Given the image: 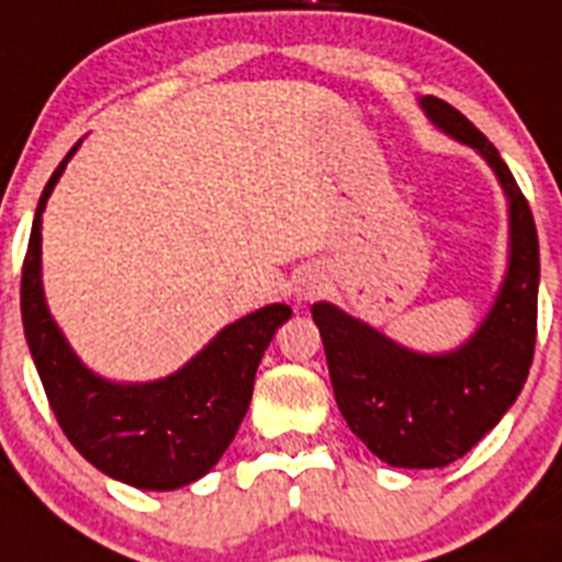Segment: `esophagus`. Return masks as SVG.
<instances>
[{"instance_id": "obj_1", "label": "esophagus", "mask_w": 562, "mask_h": 562, "mask_svg": "<svg viewBox=\"0 0 562 562\" xmlns=\"http://www.w3.org/2000/svg\"><path fill=\"white\" fill-rule=\"evenodd\" d=\"M317 290H321V281H315V278L301 281V284L295 286V301H310V297L317 295Z\"/></svg>"}]
</instances>
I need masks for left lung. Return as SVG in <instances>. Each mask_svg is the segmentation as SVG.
I'll return each instance as SVG.
<instances>
[{
	"label": "left lung",
	"mask_w": 562,
	"mask_h": 562,
	"mask_svg": "<svg viewBox=\"0 0 562 562\" xmlns=\"http://www.w3.org/2000/svg\"><path fill=\"white\" fill-rule=\"evenodd\" d=\"M439 132L484 157L509 202V261L493 306L459 349L425 355L317 301L337 408L351 434L380 461L408 470L448 467L473 450L513 408L524 389L538 335L540 252L532 211L498 148L459 109L419 101Z\"/></svg>",
	"instance_id": "left-lung-1"
}]
</instances>
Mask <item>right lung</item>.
Instances as JSON below:
<instances>
[{"label": "right lung", "instance_id": "add662e5", "mask_svg": "<svg viewBox=\"0 0 562 562\" xmlns=\"http://www.w3.org/2000/svg\"><path fill=\"white\" fill-rule=\"evenodd\" d=\"M81 140L44 186L22 267V324L44 394L72 448L114 481L137 490H180L207 475L245 419L256 369L286 304L227 324L173 374L114 382L83 366L49 315L42 286V213Z\"/></svg>", "mask_w": 562, "mask_h": 562}]
</instances>
